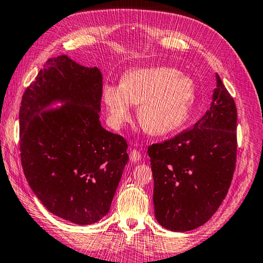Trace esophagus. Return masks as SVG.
<instances>
[{
	"instance_id": "esophagus-1",
	"label": "esophagus",
	"mask_w": 263,
	"mask_h": 263,
	"mask_svg": "<svg viewBox=\"0 0 263 263\" xmlns=\"http://www.w3.org/2000/svg\"><path fill=\"white\" fill-rule=\"evenodd\" d=\"M140 159H141V154H140V152L138 151V149L133 148L132 151L130 152V160L133 161V162H137V161H139Z\"/></svg>"
}]
</instances>
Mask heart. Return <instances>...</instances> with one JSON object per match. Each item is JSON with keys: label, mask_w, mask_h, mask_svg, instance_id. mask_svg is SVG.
<instances>
[{"label": "heart", "mask_w": 263, "mask_h": 263, "mask_svg": "<svg viewBox=\"0 0 263 263\" xmlns=\"http://www.w3.org/2000/svg\"><path fill=\"white\" fill-rule=\"evenodd\" d=\"M195 98L190 77L168 68H140L125 73L120 85H105V103L112 127L120 128L132 118V105H139L140 126L149 135L164 136L181 127Z\"/></svg>", "instance_id": "heart-1"}]
</instances>
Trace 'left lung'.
Segmentation results:
<instances>
[{
  "label": "left lung",
  "mask_w": 263,
  "mask_h": 263,
  "mask_svg": "<svg viewBox=\"0 0 263 263\" xmlns=\"http://www.w3.org/2000/svg\"><path fill=\"white\" fill-rule=\"evenodd\" d=\"M236 122L234 99L216 74L210 110L194 126L148 146L154 214L162 227L191 231L221 205L235 170Z\"/></svg>",
  "instance_id": "obj_1"
}]
</instances>
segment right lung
<instances>
[{
  "mask_svg": "<svg viewBox=\"0 0 263 263\" xmlns=\"http://www.w3.org/2000/svg\"><path fill=\"white\" fill-rule=\"evenodd\" d=\"M103 77L62 55L49 58L22 96L21 162L29 186L52 214L91 224L109 213L128 161L127 143L99 122ZM57 110H44L52 101Z\"/></svg>",
  "mask_w": 263,
  "mask_h": 263,
  "instance_id": "add662e5",
  "label": "right lung"
}]
</instances>
